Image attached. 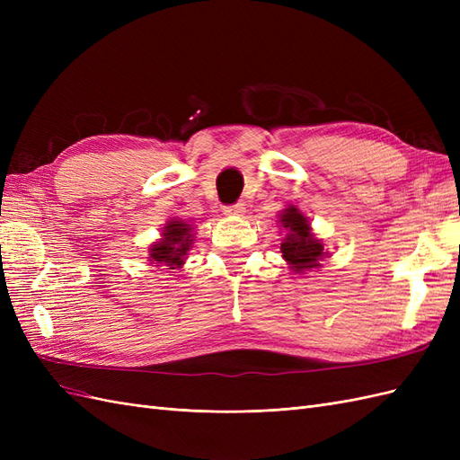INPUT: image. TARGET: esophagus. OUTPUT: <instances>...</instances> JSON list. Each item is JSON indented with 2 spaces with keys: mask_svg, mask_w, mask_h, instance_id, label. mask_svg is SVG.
<instances>
[{
  "mask_svg": "<svg viewBox=\"0 0 460 460\" xmlns=\"http://www.w3.org/2000/svg\"><path fill=\"white\" fill-rule=\"evenodd\" d=\"M245 213V205L243 203H235L230 207H225V215L226 217H243Z\"/></svg>",
  "mask_w": 460,
  "mask_h": 460,
  "instance_id": "obj_1",
  "label": "esophagus"
}]
</instances>
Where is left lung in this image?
<instances>
[{
	"mask_svg": "<svg viewBox=\"0 0 460 460\" xmlns=\"http://www.w3.org/2000/svg\"><path fill=\"white\" fill-rule=\"evenodd\" d=\"M276 222L284 232L280 252L291 272L307 274L323 267L320 261L328 257V252L323 240L313 232L309 217H305L297 205H286Z\"/></svg>",
	"mask_w": 460,
	"mask_h": 460,
	"instance_id": "8db88e82",
	"label": "left lung"
}]
</instances>
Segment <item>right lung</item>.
<instances>
[{
    "instance_id": "1",
    "label": "right lung",
    "mask_w": 460,
    "mask_h": 460,
    "mask_svg": "<svg viewBox=\"0 0 460 460\" xmlns=\"http://www.w3.org/2000/svg\"><path fill=\"white\" fill-rule=\"evenodd\" d=\"M193 243H196V232L190 222L169 218L161 228V238L149 247V267H166L171 270L184 267Z\"/></svg>"
}]
</instances>
